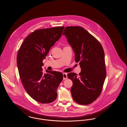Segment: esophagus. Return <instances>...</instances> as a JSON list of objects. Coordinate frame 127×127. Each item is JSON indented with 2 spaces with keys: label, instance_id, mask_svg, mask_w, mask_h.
Returning <instances> with one entry per match:
<instances>
[{
  "label": "esophagus",
  "instance_id": "obj_1",
  "mask_svg": "<svg viewBox=\"0 0 127 127\" xmlns=\"http://www.w3.org/2000/svg\"><path fill=\"white\" fill-rule=\"evenodd\" d=\"M63 79L65 80L66 79H67V74L65 73H63Z\"/></svg>",
  "mask_w": 127,
  "mask_h": 127
}]
</instances>
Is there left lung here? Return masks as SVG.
I'll return each instance as SVG.
<instances>
[{"mask_svg": "<svg viewBox=\"0 0 127 127\" xmlns=\"http://www.w3.org/2000/svg\"><path fill=\"white\" fill-rule=\"evenodd\" d=\"M75 53V61L81 71L78 76L67 74L72 80L70 91L73 99L81 105H88L99 96L106 76L105 54L97 39L79 26L67 27L63 32Z\"/></svg>", "mask_w": 127, "mask_h": 127, "instance_id": "1", "label": "left lung"}]
</instances>
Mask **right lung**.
<instances>
[{
    "instance_id": "right-lung-1",
    "label": "right lung",
    "mask_w": 127,
    "mask_h": 127,
    "mask_svg": "<svg viewBox=\"0 0 127 127\" xmlns=\"http://www.w3.org/2000/svg\"><path fill=\"white\" fill-rule=\"evenodd\" d=\"M65 27L40 29L31 33L21 44L17 61L25 90L32 98L41 103L52 102L57 97V89L63 74L56 71L43 73V60L59 40Z\"/></svg>"
}]
</instances>
